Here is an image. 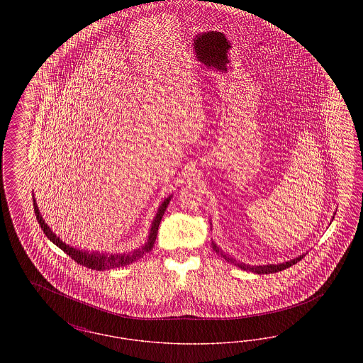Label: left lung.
<instances>
[{"label": "left lung", "instance_id": "1", "mask_svg": "<svg viewBox=\"0 0 363 363\" xmlns=\"http://www.w3.org/2000/svg\"><path fill=\"white\" fill-rule=\"evenodd\" d=\"M212 245V249L220 256V257H223L225 261H228V262H233V264H235V265H238L241 269H247V271H252V272H256V274H259V275H262V274H274V272H279V271H283V269H286V268H290L291 265L294 264H296L298 261H301V259H303V256H299V257H296V259H290V261H287V262H281V264H277V265H274V264H269V265H259V267H250V265H245V264H242V262H237L235 259H231V257H228L227 255H225L219 247H218V245L215 243V242H212L211 243Z\"/></svg>", "mask_w": 363, "mask_h": 363}]
</instances>
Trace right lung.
<instances>
[{
    "label": "right lung",
    "mask_w": 363,
    "mask_h": 363,
    "mask_svg": "<svg viewBox=\"0 0 363 363\" xmlns=\"http://www.w3.org/2000/svg\"><path fill=\"white\" fill-rule=\"evenodd\" d=\"M172 200V196L169 199H166L162 206L157 209V213H156L155 219L152 222V227H151V233H150V237H148V241L141 246L138 250L132 252V253H123V255H110V256H104V255H98V253H86V252H80L77 249H73L70 247L69 245H67L65 242L61 241L52 230L48 227V225L45 223V220L42 219L40 213H39V209L38 206L35 203V199H33L34 201V211L35 216H36V220L40 225V228L43 230V233L46 234V237L50 240V241L57 245L61 250H64L70 259H74L77 264L80 265H84L86 268H91V269H96V271H104V269H113V268H121L125 265H129L135 261H138V259H141L143 256H145L152 247H154V243L156 241V235H157V228H159V223L164 215V211L169 206Z\"/></svg>",
    "instance_id": "1"
}]
</instances>
